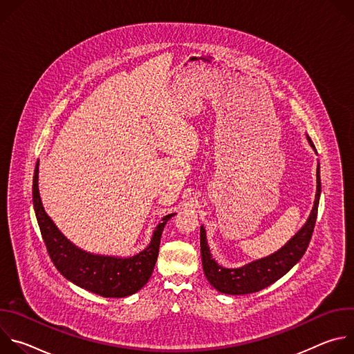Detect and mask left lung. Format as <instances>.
I'll return each mask as SVG.
<instances>
[{
	"label": "left lung",
	"mask_w": 354,
	"mask_h": 354,
	"mask_svg": "<svg viewBox=\"0 0 354 354\" xmlns=\"http://www.w3.org/2000/svg\"><path fill=\"white\" fill-rule=\"evenodd\" d=\"M307 140L313 149L317 153L315 145L311 138L307 136ZM321 197V175H319V162L317 168V193L314 200V207L307 218L306 224L302 225L298 232L284 243L279 250L273 252L272 255L252 261L241 268H224L216 262L212 255V250L207 243L206 230L200 227V250L201 262H203V270L209 283L220 292L231 295H242L257 292L268 286L277 281L283 277L297 262L306 254L311 235L315 227L318 205Z\"/></svg>",
	"instance_id": "1"
}]
</instances>
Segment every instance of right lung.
Here are the masks:
<instances>
[{
	"label": "right lung",
	"mask_w": 354,
	"mask_h": 354,
	"mask_svg": "<svg viewBox=\"0 0 354 354\" xmlns=\"http://www.w3.org/2000/svg\"><path fill=\"white\" fill-rule=\"evenodd\" d=\"M33 209L47 252L57 270L75 286L106 298H122L141 290L153 274L165 224L176 213L162 217L149 243L133 257L100 255L74 245L47 216L39 193V161L33 175Z\"/></svg>",
	"instance_id": "right-lung-1"
}]
</instances>
